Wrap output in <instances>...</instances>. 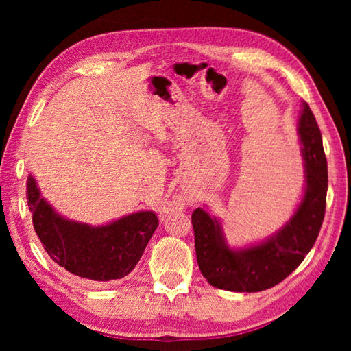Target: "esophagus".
Wrapping results in <instances>:
<instances>
[{
	"instance_id": "obj_1",
	"label": "esophagus",
	"mask_w": 351,
	"mask_h": 351,
	"mask_svg": "<svg viewBox=\"0 0 351 351\" xmlns=\"http://www.w3.org/2000/svg\"><path fill=\"white\" fill-rule=\"evenodd\" d=\"M181 204L178 203V201H169V203H165L162 206V212L164 213H170V212H175L178 210V207H180Z\"/></svg>"
}]
</instances>
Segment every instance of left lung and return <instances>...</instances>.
Returning a JSON list of instances; mask_svg holds the SVG:
<instances>
[{
  "mask_svg": "<svg viewBox=\"0 0 351 351\" xmlns=\"http://www.w3.org/2000/svg\"><path fill=\"white\" fill-rule=\"evenodd\" d=\"M299 119L305 190L294 215L283 228L257 245L232 249L221 223L204 209H195L192 224L198 266L212 287L234 293H257L285 280L311 251L325 217L328 170L322 136L308 104Z\"/></svg>",
  "mask_w": 351,
  "mask_h": 351,
  "instance_id": "left-lung-1",
  "label": "left lung"
}]
</instances>
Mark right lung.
<instances>
[{
    "label": "right lung",
    "mask_w": 351,
    "mask_h": 351,
    "mask_svg": "<svg viewBox=\"0 0 351 351\" xmlns=\"http://www.w3.org/2000/svg\"><path fill=\"white\" fill-rule=\"evenodd\" d=\"M27 204L34 229L47 255L74 276L96 282L128 276L158 228V217L142 210L105 226L71 221L41 198L34 176L27 178Z\"/></svg>",
    "instance_id": "1"
}]
</instances>
